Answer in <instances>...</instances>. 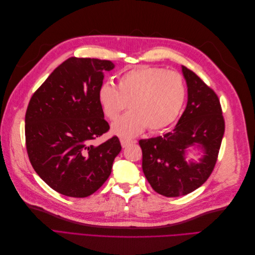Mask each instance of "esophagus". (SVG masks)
Here are the masks:
<instances>
[{"label": "esophagus", "mask_w": 255, "mask_h": 255, "mask_svg": "<svg viewBox=\"0 0 255 255\" xmlns=\"http://www.w3.org/2000/svg\"><path fill=\"white\" fill-rule=\"evenodd\" d=\"M120 142H121L122 148H127L128 145H129L130 143H133V142H135V141L130 140V139H126V138H121V139H120Z\"/></svg>", "instance_id": "esophagus-1"}]
</instances>
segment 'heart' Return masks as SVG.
Segmentation results:
<instances>
[{
    "label": "heart",
    "mask_w": 255,
    "mask_h": 255,
    "mask_svg": "<svg viewBox=\"0 0 255 255\" xmlns=\"http://www.w3.org/2000/svg\"><path fill=\"white\" fill-rule=\"evenodd\" d=\"M186 83L183 75L163 68L140 67L122 73L117 88L110 82L101 85L98 102L105 118L114 122L113 133L134 137L150 128L152 132L167 128L177 120L186 101Z\"/></svg>",
    "instance_id": "b5f03b06"
}]
</instances>
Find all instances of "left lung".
<instances>
[{"mask_svg":"<svg viewBox=\"0 0 255 255\" xmlns=\"http://www.w3.org/2000/svg\"><path fill=\"white\" fill-rule=\"evenodd\" d=\"M182 72L188 99L177 125L164 136L139 140L146 180L159 195L169 198L190 194L206 182L217 161L225 134L217 95L186 67L182 66ZM192 146L204 152L199 162L187 159V151Z\"/></svg>","mask_w":255,"mask_h":255,"instance_id":"1","label":"left lung"}]
</instances>
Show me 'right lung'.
Returning a JSON list of instances; mask_svg holds the SVG:
<instances>
[{
    "mask_svg": "<svg viewBox=\"0 0 255 255\" xmlns=\"http://www.w3.org/2000/svg\"><path fill=\"white\" fill-rule=\"evenodd\" d=\"M111 60L70 57L54 70L30 98L25 141L34 170L59 194L85 198L109 179L121 151L117 136L90 144L110 129L98 102Z\"/></svg>",
    "mask_w": 255,
    "mask_h": 255,
    "instance_id": "right-lung-1",
    "label": "right lung"
}]
</instances>
